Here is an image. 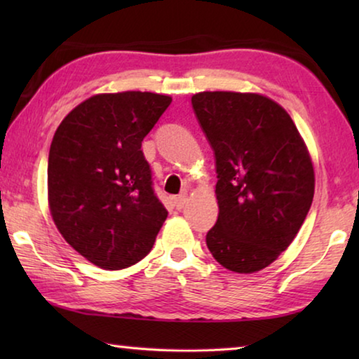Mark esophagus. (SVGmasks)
Instances as JSON below:
<instances>
[{"mask_svg": "<svg viewBox=\"0 0 359 359\" xmlns=\"http://www.w3.org/2000/svg\"><path fill=\"white\" fill-rule=\"evenodd\" d=\"M185 203H187V196H185V194H179V196L174 198V208L177 209V210L184 209Z\"/></svg>", "mask_w": 359, "mask_h": 359, "instance_id": "34e87169", "label": "esophagus"}]
</instances>
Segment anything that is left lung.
<instances>
[{
    "label": "left lung",
    "mask_w": 359,
    "mask_h": 359,
    "mask_svg": "<svg viewBox=\"0 0 359 359\" xmlns=\"http://www.w3.org/2000/svg\"><path fill=\"white\" fill-rule=\"evenodd\" d=\"M191 104L218 179V218L205 244L229 271L264 269L293 242L312 205L306 144L287 111L266 96L201 92Z\"/></svg>",
    "instance_id": "1"
}]
</instances>
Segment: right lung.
I'll list each match as a JSON object with an SVG mask.
<instances>
[{
  "label": "right lung",
  "mask_w": 359,
  "mask_h": 359,
  "mask_svg": "<svg viewBox=\"0 0 359 359\" xmlns=\"http://www.w3.org/2000/svg\"><path fill=\"white\" fill-rule=\"evenodd\" d=\"M171 101L150 92L95 95L53 136L52 218L65 241L102 269H125L147 257L166 220L141 145Z\"/></svg>",
  "instance_id": "add662e5"
}]
</instances>
